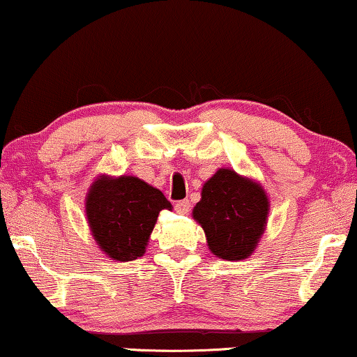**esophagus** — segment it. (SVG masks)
I'll return each instance as SVG.
<instances>
[{"instance_id":"1","label":"esophagus","mask_w":357,"mask_h":357,"mask_svg":"<svg viewBox=\"0 0 357 357\" xmlns=\"http://www.w3.org/2000/svg\"><path fill=\"white\" fill-rule=\"evenodd\" d=\"M189 201L188 199H183V201H178L176 202V212H178V214H188L189 212Z\"/></svg>"}]
</instances>
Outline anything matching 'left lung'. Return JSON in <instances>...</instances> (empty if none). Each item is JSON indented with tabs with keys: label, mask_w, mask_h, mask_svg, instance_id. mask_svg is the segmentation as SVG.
<instances>
[{
	"label": "left lung",
	"mask_w": 357,
	"mask_h": 357,
	"mask_svg": "<svg viewBox=\"0 0 357 357\" xmlns=\"http://www.w3.org/2000/svg\"><path fill=\"white\" fill-rule=\"evenodd\" d=\"M268 197L259 183L220 168L202 186L192 218L207 245L222 260H242L259 245L268 218Z\"/></svg>",
	"instance_id": "left-lung-1"
}]
</instances>
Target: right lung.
Returning <instances> with one entry per match:
<instances>
[{
  "label": "right lung",
  "mask_w": 357,
  "mask_h": 357,
  "mask_svg": "<svg viewBox=\"0 0 357 357\" xmlns=\"http://www.w3.org/2000/svg\"><path fill=\"white\" fill-rule=\"evenodd\" d=\"M163 209H173L165 194L135 176H98L85 197L90 232L108 259L119 261L145 254Z\"/></svg>",
  "instance_id": "1"
}]
</instances>
